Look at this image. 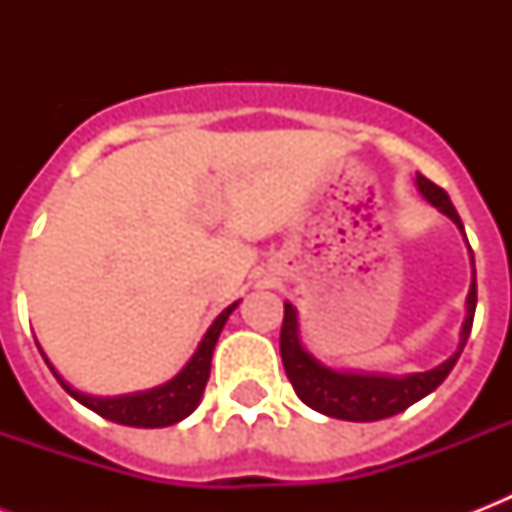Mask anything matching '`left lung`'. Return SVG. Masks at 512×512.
I'll return each instance as SVG.
<instances>
[{"instance_id":"8db88e82","label":"left lung","mask_w":512,"mask_h":512,"mask_svg":"<svg viewBox=\"0 0 512 512\" xmlns=\"http://www.w3.org/2000/svg\"><path fill=\"white\" fill-rule=\"evenodd\" d=\"M417 191L422 199L433 204V207L452 220L465 236L462 220L454 209L452 199L446 196L444 188L430 183L425 175H417ZM468 241V239H465ZM470 265H473V281H470V292L465 297V321L460 327V342L452 356L446 358L444 364L433 366L428 372L414 374H374V372H348V369H332V366L321 364L319 358L308 353L300 337V321H297V308L292 303H284V324H281V361H284V372H287L292 388L300 396L303 404H308L316 412L335 417V420L350 422H374L393 417V414L404 412L420 398L441 385L446 374L452 372L462 348L470 337L473 327V313H476V263H473V252H470Z\"/></svg>"}]
</instances>
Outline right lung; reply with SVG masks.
<instances>
[{"mask_svg": "<svg viewBox=\"0 0 512 512\" xmlns=\"http://www.w3.org/2000/svg\"><path fill=\"white\" fill-rule=\"evenodd\" d=\"M236 305H228L220 316H217L212 324H209L207 335L201 337L199 348L193 350V356L188 358V364L180 369V372L172 377V380L162 382L151 390H138V393H124V396H90V393H82V390L71 388L63 374L50 364V358L42 356L47 361V366L55 374V380L66 388V393L71 398H76L79 404L92 409L100 417H106L111 422H119V425H130V428H167V425H175V422L185 420L188 414L199 406L201 396H204V388H207L209 380V366H212V350L217 345V337L223 332L225 321L236 311Z\"/></svg>", "mask_w": 512, "mask_h": 512, "instance_id": "obj_1", "label": "right lung"}]
</instances>
